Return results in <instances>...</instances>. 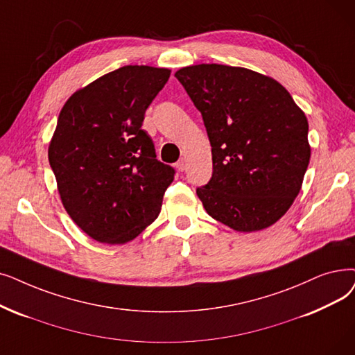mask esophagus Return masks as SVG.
<instances>
[{
    "instance_id": "obj_1",
    "label": "esophagus",
    "mask_w": 355,
    "mask_h": 355,
    "mask_svg": "<svg viewBox=\"0 0 355 355\" xmlns=\"http://www.w3.org/2000/svg\"><path fill=\"white\" fill-rule=\"evenodd\" d=\"M186 165H187V161H186V158H180L178 159V162L175 164V166H177V169L178 171H184V169H186Z\"/></svg>"
}]
</instances>
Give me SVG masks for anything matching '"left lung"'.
I'll return each instance as SVG.
<instances>
[{"mask_svg": "<svg viewBox=\"0 0 355 355\" xmlns=\"http://www.w3.org/2000/svg\"><path fill=\"white\" fill-rule=\"evenodd\" d=\"M177 80L202 113L213 174L197 196L213 219L257 232L282 219L311 161L307 119L271 76L219 64L181 68Z\"/></svg>", "mask_w": 355, "mask_h": 355, "instance_id": "8db88e82", "label": "left lung"}]
</instances>
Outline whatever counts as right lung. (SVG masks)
Segmentation results:
<instances>
[{
	"instance_id": "obj_1",
	"label": "right lung",
	"mask_w": 355,
	"mask_h": 355,
	"mask_svg": "<svg viewBox=\"0 0 355 355\" xmlns=\"http://www.w3.org/2000/svg\"><path fill=\"white\" fill-rule=\"evenodd\" d=\"M171 71L128 65L75 91L48 157L71 219L98 242H130L158 218L174 169L157 159L142 123Z\"/></svg>"
}]
</instances>
